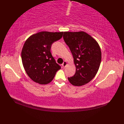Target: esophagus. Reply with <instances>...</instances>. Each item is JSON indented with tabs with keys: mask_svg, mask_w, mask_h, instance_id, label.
Segmentation results:
<instances>
[{
	"mask_svg": "<svg viewBox=\"0 0 124 124\" xmlns=\"http://www.w3.org/2000/svg\"><path fill=\"white\" fill-rule=\"evenodd\" d=\"M67 65V62L66 61H64L63 63L62 64V67H63V68H65V67H66Z\"/></svg>",
	"mask_w": 124,
	"mask_h": 124,
	"instance_id": "1",
	"label": "esophagus"
}]
</instances>
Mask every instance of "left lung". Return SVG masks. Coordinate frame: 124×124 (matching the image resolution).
I'll return each instance as SVG.
<instances>
[{
	"label": "left lung",
	"mask_w": 124,
	"mask_h": 124,
	"mask_svg": "<svg viewBox=\"0 0 124 124\" xmlns=\"http://www.w3.org/2000/svg\"><path fill=\"white\" fill-rule=\"evenodd\" d=\"M63 37L71 52L76 65L75 74L68 80L74 86L87 84L95 76L101 64L99 45L83 31L64 32Z\"/></svg>",
	"instance_id": "left-lung-1"
}]
</instances>
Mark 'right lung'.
I'll return each instance as SVG.
<instances>
[{
  "label": "right lung",
  "instance_id": "add662e5",
  "mask_svg": "<svg viewBox=\"0 0 124 124\" xmlns=\"http://www.w3.org/2000/svg\"><path fill=\"white\" fill-rule=\"evenodd\" d=\"M63 33L42 31L25 41L21 52L22 63L27 75L35 82L49 83L61 69L52 56L51 48L53 43L62 37Z\"/></svg>",
  "mask_w": 124,
  "mask_h": 124
}]
</instances>
